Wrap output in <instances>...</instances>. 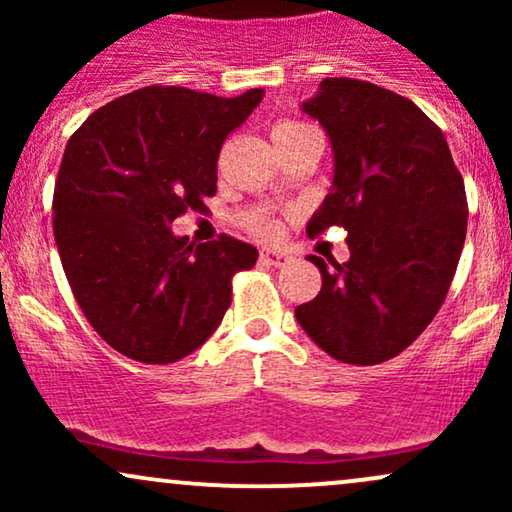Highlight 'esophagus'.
Instances as JSON below:
<instances>
[{"instance_id":"34e87169","label":"esophagus","mask_w":512,"mask_h":512,"mask_svg":"<svg viewBox=\"0 0 512 512\" xmlns=\"http://www.w3.org/2000/svg\"><path fill=\"white\" fill-rule=\"evenodd\" d=\"M262 262L272 264V267H284V264L291 262V257L281 250H262Z\"/></svg>"}]
</instances>
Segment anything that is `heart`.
<instances>
[{
  "instance_id": "b5f03b06",
  "label": "heart",
  "mask_w": 512,
  "mask_h": 512,
  "mask_svg": "<svg viewBox=\"0 0 512 512\" xmlns=\"http://www.w3.org/2000/svg\"><path fill=\"white\" fill-rule=\"evenodd\" d=\"M310 125H305V122H298V120H281L279 125H274L272 129V137L279 139V137H289L293 132H301V129H308ZM279 219H274V216H257V219L250 221V231L255 233V236L260 238H274L279 236Z\"/></svg>"
}]
</instances>
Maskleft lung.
Instances as JSON below:
<instances>
[{
    "label": "left lung",
    "instance_id": "1",
    "mask_svg": "<svg viewBox=\"0 0 512 512\" xmlns=\"http://www.w3.org/2000/svg\"><path fill=\"white\" fill-rule=\"evenodd\" d=\"M303 110L334 151V187L305 231L344 228L351 257H308L322 289L296 320L337 361L375 366L402 354L448 296L467 236L464 180L440 127L395 91L334 76Z\"/></svg>",
    "mask_w": 512,
    "mask_h": 512
}]
</instances>
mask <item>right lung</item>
I'll return each instance as SVG.
<instances>
[{
    "mask_svg": "<svg viewBox=\"0 0 512 512\" xmlns=\"http://www.w3.org/2000/svg\"><path fill=\"white\" fill-rule=\"evenodd\" d=\"M262 88L219 98L144 86L103 105L72 134L52 197V231L81 313L134 361L163 366L221 325L233 276L257 250L226 233L195 245L170 223L216 195V161Z\"/></svg>",
    "mask_w": 512,
    "mask_h": 512,
    "instance_id": "1",
    "label": "right lung"
}]
</instances>
